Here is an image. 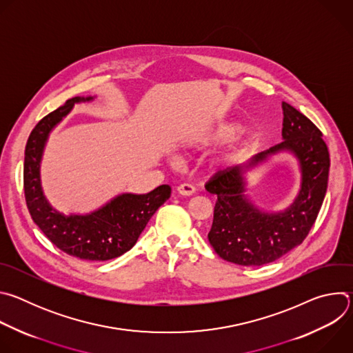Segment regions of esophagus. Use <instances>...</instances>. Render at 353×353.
<instances>
[{
    "label": "esophagus",
    "mask_w": 353,
    "mask_h": 353,
    "mask_svg": "<svg viewBox=\"0 0 353 353\" xmlns=\"http://www.w3.org/2000/svg\"><path fill=\"white\" fill-rule=\"evenodd\" d=\"M177 192L181 194V195H192L195 192V187L192 184H188V183H183V184H179L177 185Z\"/></svg>",
    "instance_id": "esophagus-1"
}]
</instances>
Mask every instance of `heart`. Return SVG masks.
I'll return each instance as SVG.
<instances>
[{"label": "heart", "instance_id": "obj_1", "mask_svg": "<svg viewBox=\"0 0 353 353\" xmlns=\"http://www.w3.org/2000/svg\"><path fill=\"white\" fill-rule=\"evenodd\" d=\"M239 132V127L234 124H229V125H223L216 128L215 131H212L210 135H207L204 138L205 143H222V142H228L232 138L236 137V134ZM230 161V157H223L219 159V165H226Z\"/></svg>", "mask_w": 353, "mask_h": 353}]
</instances>
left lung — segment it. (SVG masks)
I'll return each instance as SVG.
<instances>
[{"instance_id": "1", "label": "left lung", "mask_w": 353, "mask_h": 353, "mask_svg": "<svg viewBox=\"0 0 353 353\" xmlns=\"http://www.w3.org/2000/svg\"><path fill=\"white\" fill-rule=\"evenodd\" d=\"M283 141L247 163L218 172L205 185L218 201L208 240L215 253L237 265H264L303 243L313 228L328 185L330 152L323 132L293 106L282 102ZM288 148L302 168V190L285 213L267 216L243 196V174L267 154Z\"/></svg>"}]
</instances>
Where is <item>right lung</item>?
<instances>
[{
    "label": "right lung",
    "mask_w": 353,
    "mask_h": 353,
    "mask_svg": "<svg viewBox=\"0 0 353 353\" xmlns=\"http://www.w3.org/2000/svg\"><path fill=\"white\" fill-rule=\"evenodd\" d=\"M92 97H72L44 116L32 130L25 149L23 191L33 222L65 254L86 261H108L127 253L157 210L170 196L168 184L148 194H123L90 215L64 216L47 204L40 187L39 163L52 128L70 113L74 103Z\"/></svg>",
    "instance_id": "obj_1"
}]
</instances>
